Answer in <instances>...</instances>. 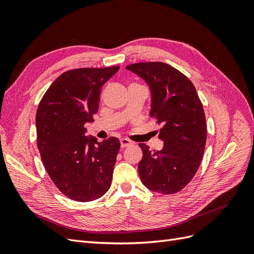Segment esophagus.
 Here are the masks:
<instances>
[{"mask_svg": "<svg viewBox=\"0 0 254 254\" xmlns=\"http://www.w3.org/2000/svg\"><path fill=\"white\" fill-rule=\"evenodd\" d=\"M131 144H132V142L130 141V140H128V139H122V140H121V146H122V148L128 147V146H130Z\"/></svg>", "mask_w": 254, "mask_h": 254, "instance_id": "esophagus-1", "label": "esophagus"}]
</instances>
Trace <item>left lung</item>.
Segmentation results:
<instances>
[{"label": "left lung", "mask_w": 254, "mask_h": 254, "mask_svg": "<svg viewBox=\"0 0 254 254\" xmlns=\"http://www.w3.org/2000/svg\"><path fill=\"white\" fill-rule=\"evenodd\" d=\"M150 88V117L162 126L161 150L139 144L142 183L160 194H176L186 188L201 163L206 142L205 115L194 84L177 68L164 63H140L126 66Z\"/></svg>", "instance_id": "obj_1"}]
</instances>
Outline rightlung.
<instances>
[{"instance_id":"right-lung-1","label":"right lung","mask_w":254,"mask_h":254,"mask_svg":"<svg viewBox=\"0 0 254 254\" xmlns=\"http://www.w3.org/2000/svg\"><path fill=\"white\" fill-rule=\"evenodd\" d=\"M120 66L81 67L61 74L45 92L36 114L37 146L57 189L75 201L101 198L110 189L121 143L86 135L104 83Z\"/></svg>"}]
</instances>
